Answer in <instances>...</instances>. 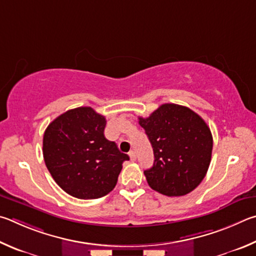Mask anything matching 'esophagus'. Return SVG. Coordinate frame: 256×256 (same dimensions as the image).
<instances>
[{
	"label": "esophagus",
	"instance_id": "34e87169",
	"mask_svg": "<svg viewBox=\"0 0 256 256\" xmlns=\"http://www.w3.org/2000/svg\"><path fill=\"white\" fill-rule=\"evenodd\" d=\"M128 155H129V158H130V160H132V162H134V160H136L137 156H136V153H135V152H134V150H130V152H129V153H128Z\"/></svg>",
	"mask_w": 256,
	"mask_h": 256
}]
</instances>
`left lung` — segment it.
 Returning <instances> with one entry per match:
<instances>
[{"instance_id": "obj_1", "label": "left lung", "mask_w": 256, "mask_h": 256, "mask_svg": "<svg viewBox=\"0 0 256 256\" xmlns=\"http://www.w3.org/2000/svg\"><path fill=\"white\" fill-rule=\"evenodd\" d=\"M138 119L155 158L153 166L144 171L148 186L168 196L194 191L212 160V136L204 120L174 103H165L147 118Z\"/></svg>"}]
</instances>
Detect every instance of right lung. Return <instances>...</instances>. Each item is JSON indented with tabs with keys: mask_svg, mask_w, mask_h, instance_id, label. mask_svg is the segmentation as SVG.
Wrapping results in <instances>:
<instances>
[{
	"mask_svg": "<svg viewBox=\"0 0 256 256\" xmlns=\"http://www.w3.org/2000/svg\"><path fill=\"white\" fill-rule=\"evenodd\" d=\"M106 120L91 106L64 112L44 134L42 154L49 173L66 194L98 199L118 181L127 154L104 137Z\"/></svg>",
	"mask_w": 256,
	"mask_h": 256,
	"instance_id": "1",
	"label": "right lung"
}]
</instances>
